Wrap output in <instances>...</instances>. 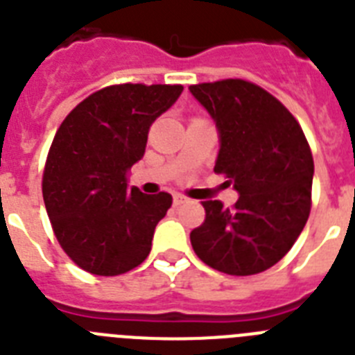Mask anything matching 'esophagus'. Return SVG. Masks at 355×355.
Masks as SVG:
<instances>
[{"instance_id":"esophagus-1","label":"esophagus","mask_w":355,"mask_h":355,"mask_svg":"<svg viewBox=\"0 0 355 355\" xmlns=\"http://www.w3.org/2000/svg\"><path fill=\"white\" fill-rule=\"evenodd\" d=\"M187 202V196L180 195V193H177V195L173 196V203L175 205H182V203H186Z\"/></svg>"}]
</instances>
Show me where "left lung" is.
Instances as JSON below:
<instances>
[{"instance_id":"obj_1","label":"left lung","mask_w":355,"mask_h":355,"mask_svg":"<svg viewBox=\"0 0 355 355\" xmlns=\"http://www.w3.org/2000/svg\"><path fill=\"white\" fill-rule=\"evenodd\" d=\"M220 132L214 171L239 193L232 209L202 202L195 254L227 275H255L284 257L311 212L314 162L300 123L263 87L241 78L191 85Z\"/></svg>"}]
</instances>
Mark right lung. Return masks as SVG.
<instances>
[{
  "mask_svg": "<svg viewBox=\"0 0 355 355\" xmlns=\"http://www.w3.org/2000/svg\"><path fill=\"white\" fill-rule=\"evenodd\" d=\"M182 89L109 85L80 101L58 126L42 173V198L62 250L92 275H121L152 250L157 223L173 198L128 187L126 171L144 155L150 126Z\"/></svg>",
  "mask_w": 355,
  "mask_h": 355,
  "instance_id": "add662e5",
  "label": "right lung"
}]
</instances>
